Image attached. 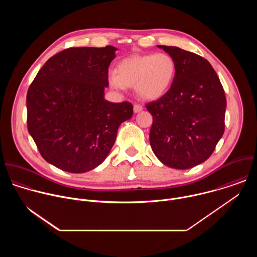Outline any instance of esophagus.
<instances>
[{
    "instance_id": "esophagus-1",
    "label": "esophagus",
    "mask_w": 257,
    "mask_h": 257,
    "mask_svg": "<svg viewBox=\"0 0 257 257\" xmlns=\"http://www.w3.org/2000/svg\"><path fill=\"white\" fill-rule=\"evenodd\" d=\"M143 109V106L141 105V104H138V103H135L134 104V106H133V111H134V113H139V112H141Z\"/></svg>"
}]
</instances>
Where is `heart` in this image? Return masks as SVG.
<instances>
[{
  "label": "heart",
  "instance_id": "b5f03b06",
  "mask_svg": "<svg viewBox=\"0 0 257 257\" xmlns=\"http://www.w3.org/2000/svg\"><path fill=\"white\" fill-rule=\"evenodd\" d=\"M176 73V62L169 54L133 55L118 63L116 73L108 76V82L120 90L126 86H135L139 97L156 100L171 89Z\"/></svg>",
  "mask_w": 257,
  "mask_h": 257
}]
</instances>
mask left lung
I'll list each match as a JSON object with an SVG mask.
<instances>
[{
  "label": "left lung",
  "mask_w": 257,
  "mask_h": 257,
  "mask_svg": "<svg viewBox=\"0 0 257 257\" xmlns=\"http://www.w3.org/2000/svg\"><path fill=\"white\" fill-rule=\"evenodd\" d=\"M177 65L171 89L145 104L153 116L151 146L166 166L185 170L205 162L225 131L226 95L209 62L177 47L159 46Z\"/></svg>",
  "instance_id": "obj_1"
}]
</instances>
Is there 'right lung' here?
Returning <instances> with one entry per match:
<instances>
[{"instance_id": "right-lung-1", "label": "right lung", "mask_w": 257, "mask_h": 257, "mask_svg": "<svg viewBox=\"0 0 257 257\" xmlns=\"http://www.w3.org/2000/svg\"><path fill=\"white\" fill-rule=\"evenodd\" d=\"M116 51L66 49L46 62L28 88V132L42 157L63 171L84 173L100 165L119 126L133 115L131 102L103 97Z\"/></svg>"}]
</instances>
